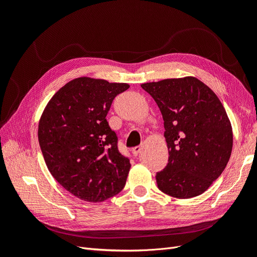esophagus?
Here are the masks:
<instances>
[{"mask_svg":"<svg viewBox=\"0 0 257 257\" xmlns=\"http://www.w3.org/2000/svg\"><path fill=\"white\" fill-rule=\"evenodd\" d=\"M142 152V147L141 146H137V147H134L133 149H132V153H133L135 157H137V155Z\"/></svg>","mask_w":257,"mask_h":257,"instance_id":"34e87169","label":"esophagus"}]
</instances>
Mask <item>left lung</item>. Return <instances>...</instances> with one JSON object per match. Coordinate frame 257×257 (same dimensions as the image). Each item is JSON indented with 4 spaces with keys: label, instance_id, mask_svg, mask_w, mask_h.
Instances as JSON below:
<instances>
[{
    "label": "left lung",
    "instance_id": "1",
    "mask_svg": "<svg viewBox=\"0 0 257 257\" xmlns=\"http://www.w3.org/2000/svg\"><path fill=\"white\" fill-rule=\"evenodd\" d=\"M164 120L169 158L157 173L158 188L169 196L203 194L221 176L232 149L229 119L215 93L195 77L142 84Z\"/></svg>",
    "mask_w": 257,
    "mask_h": 257
}]
</instances>
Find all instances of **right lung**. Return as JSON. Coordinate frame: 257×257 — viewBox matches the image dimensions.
<instances>
[{"label":"right lung","mask_w":257,"mask_h":257,"mask_svg":"<svg viewBox=\"0 0 257 257\" xmlns=\"http://www.w3.org/2000/svg\"><path fill=\"white\" fill-rule=\"evenodd\" d=\"M127 83L80 77L52 96L38 124V142L49 172L73 195L99 203L120 193L131 164L107 122L112 100Z\"/></svg>","instance_id":"add662e5"}]
</instances>
